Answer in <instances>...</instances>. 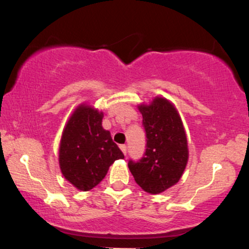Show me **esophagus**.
I'll return each instance as SVG.
<instances>
[{
  "mask_svg": "<svg viewBox=\"0 0 249 249\" xmlns=\"http://www.w3.org/2000/svg\"><path fill=\"white\" fill-rule=\"evenodd\" d=\"M121 150H122V152L124 153V154H126V152H127V147H126V145H121Z\"/></svg>",
  "mask_w": 249,
  "mask_h": 249,
  "instance_id": "34e87169",
  "label": "esophagus"
}]
</instances>
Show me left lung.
<instances>
[{
    "mask_svg": "<svg viewBox=\"0 0 249 249\" xmlns=\"http://www.w3.org/2000/svg\"><path fill=\"white\" fill-rule=\"evenodd\" d=\"M138 110L146 132V151L139 161H128V168L145 192L158 194L176 185L186 168V132L177 108L164 97L138 105Z\"/></svg>",
    "mask_w": 249,
    "mask_h": 249,
    "instance_id": "1",
    "label": "left lung"
}]
</instances>
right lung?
<instances>
[{
  "label": "right lung",
  "instance_id": "right-lung-1",
  "mask_svg": "<svg viewBox=\"0 0 249 249\" xmlns=\"http://www.w3.org/2000/svg\"><path fill=\"white\" fill-rule=\"evenodd\" d=\"M104 113L88 104L75 108L63 130L58 161L65 179L77 190L90 191L107 176L108 167L124 154L104 130Z\"/></svg>",
  "mask_w": 249,
  "mask_h": 249
}]
</instances>
